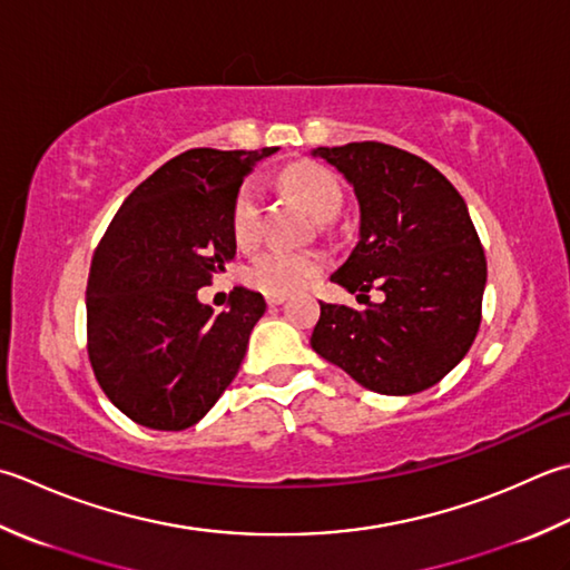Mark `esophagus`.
<instances>
[{"label": "esophagus", "instance_id": "esophagus-1", "mask_svg": "<svg viewBox=\"0 0 570 570\" xmlns=\"http://www.w3.org/2000/svg\"><path fill=\"white\" fill-rule=\"evenodd\" d=\"M284 301H286V296H266V304H269L272 308H274V306H282Z\"/></svg>", "mask_w": 570, "mask_h": 570}]
</instances>
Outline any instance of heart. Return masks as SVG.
<instances>
[{"label": "heart", "instance_id": "b5f03b06", "mask_svg": "<svg viewBox=\"0 0 570 570\" xmlns=\"http://www.w3.org/2000/svg\"><path fill=\"white\" fill-rule=\"evenodd\" d=\"M286 183L321 222H331L341 212L343 193L336 175L318 165H298L286 173ZM232 237L239 247H254L262 237V199L254 180L239 189L232 207ZM321 274V256L314 252L266 249L247 264L244 278L256 292L288 296L308 286Z\"/></svg>", "mask_w": 570, "mask_h": 570}]
</instances>
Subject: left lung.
<instances>
[{"label": "left lung", "instance_id": "8db88e82", "mask_svg": "<svg viewBox=\"0 0 570 570\" xmlns=\"http://www.w3.org/2000/svg\"><path fill=\"white\" fill-rule=\"evenodd\" d=\"M314 155L358 199V244L331 282L365 308L321 301L311 348L373 393H422L464 358L482 323L487 259L470 209L438 167L393 145L365 140ZM373 285L386 294L381 305L366 298Z\"/></svg>", "mask_w": 570, "mask_h": 570}]
</instances>
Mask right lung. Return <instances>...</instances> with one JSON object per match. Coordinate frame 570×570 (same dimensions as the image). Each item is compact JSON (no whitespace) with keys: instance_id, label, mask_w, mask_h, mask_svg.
Wrapping results in <instances>:
<instances>
[{"instance_id":"1","label":"right lung","mask_w":570,"mask_h":570,"mask_svg":"<svg viewBox=\"0 0 570 570\" xmlns=\"http://www.w3.org/2000/svg\"><path fill=\"white\" fill-rule=\"evenodd\" d=\"M276 150L177 155L132 189L94 252L88 358L110 403L142 428H193L239 371L264 296L237 286L215 314L197 292L237 254L234 199Z\"/></svg>"}]
</instances>
